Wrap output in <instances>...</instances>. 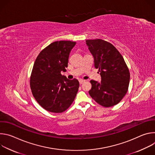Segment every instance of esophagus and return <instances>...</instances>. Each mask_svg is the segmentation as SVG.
I'll list each match as a JSON object with an SVG mask.
<instances>
[{"label": "esophagus", "instance_id": "34e87169", "mask_svg": "<svg viewBox=\"0 0 155 155\" xmlns=\"http://www.w3.org/2000/svg\"><path fill=\"white\" fill-rule=\"evenodd\" d=\"M85 81V80H79V82H80V84H82V83H83Z\"/></svg>", "mask_w": 155, "mask_h": 155}]
</instances>
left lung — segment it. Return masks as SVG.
Returning <instances> with one entry per match:
<instances>
[{
  "mask_svg": "<svg viewBox=\"0 0 155 155\" xmlns=\"http://www.w3.org/2000/svg\"><path fill=\"white\" fill-rule=\"evenodd\" d=\"M86 43L99 69L101 81L91 80V97L105 107L119 103L127 91L130 74L126 62L117 48L102 39L87 40Z\"/></svg>",
  "mask_w": 155,
  "mask_h": 155,
  "instance_id": "8db88e82",
  "label": "left lung"
}]
</instances>
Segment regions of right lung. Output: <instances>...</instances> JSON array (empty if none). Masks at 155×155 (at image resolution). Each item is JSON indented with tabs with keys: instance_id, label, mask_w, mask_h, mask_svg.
Wrapping results in <instances>:
<instances>
[{
	"instance_id": "obj_1",
	"label": "right lung",
	"mask_w": 155,
	"mask_h": 155,
	"mask_svg": "<svg viewBox=\"0 0 155 155\" xmlns=\"http://www.w3.org/2000/svg\"><path fill=\"white\" fill-rule=\"evenodd\" d=\"M72 41H54L38 55L30 80L31 89L37 102L53 113L67 110L77 94L79 82L62 75L66 71L69 54L75 45Z\"/></svg>"
}]
</instances>
